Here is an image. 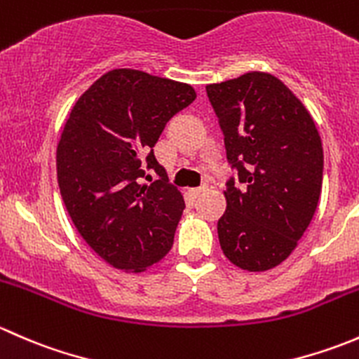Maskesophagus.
<instances>
[{"mask_svg": "<svg viewBox=\"0 0 359 359\" xmlns=\"http://www.w3.org/2000/svg\"><path fill=\"white\" fill-rule=\"evenodd\" d=\"M208 189V187L206 186H201V187H196V189H189V194L191 196H194V198H198V196H201L203 193H205V191Z\"/></svg>", "mask_w": 359, "mask_h": 359, "instance_id": "esophagus-1", "label": "esophagus"}]
</instances>
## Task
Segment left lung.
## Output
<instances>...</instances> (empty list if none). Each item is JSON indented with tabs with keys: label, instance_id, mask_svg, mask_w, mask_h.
Masks as SVG:
<instances>
[{
	"label": "left lung",
	"instance_id": "8db88e82",
	"mask_svg": "<svg viewBox=\"0 0 359 359\" xmlns=\"http://www.w3.org/2000/svg\"><path fill=\"white\" fill-rule=\"evenodd\" d=\"M219 116L231 180L219 219L220 248L240 269L262 273L297 248L313 220L323 182V146L311 112L281 79L250 71L206 85Z\"/></svg>",
	"mask_w": 359,
	"mask_h": 359
}]
</instances>
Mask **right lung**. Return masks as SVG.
Returning <instances> with one entry per match:
<instances>
[{
    "mask_svg": "<svg viewBox=\"0 0 359 359\" xmlns=\"http://www.w3.org/2000/svg\"><path fill=\"white\" fill-rule=\"evenodd\" d=\"M194 99L187 83L112 69L69 112L57 144L60 194L79 236L116 269L142 273L172 248L186 205L153 147L166 121Z\"/></svg>",
    "mask_w": 359,
    "mask_h": 359,
    "instance_id": "obj_1",
    "label": "right lung"
}]
</instances>
